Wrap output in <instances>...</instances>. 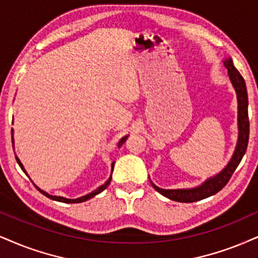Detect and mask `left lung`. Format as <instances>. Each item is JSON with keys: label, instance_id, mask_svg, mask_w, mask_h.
Listing matches in <instances>:
<instances>
[{"label": "left lung", "instance_id": "left-lung-1", "mask_svg": "<svg viewBox=\"0 0 258 258\" xmlns=\"http://www.w3.org/2000/svg\"><path fill=\"white\" fill-rule=\"evenodd\" d=\"M225 68L227 69L228 78L232 86H233L234 91L237 94V103H238V140L236 148H234L233 154L228 161L226 166H225L220 172L215 174V176L207 178L201 185L195 187H189V189H163L159 187L151 180L152 186L164 195L167 199L172 200L177 202H196L200 200L207 199V197L215 195V194L220 191V190L226 185L232 174H233L238 165L243 159L247 148V142H249V133H250V123L249 116H247V106H249V99H247V91L246 85L244 81L243 76L240 73L237 71V68L233 64L231 57L222 59Z\"/></svg>", "mask_w": 258, "mask_h": 258}]
</instances>
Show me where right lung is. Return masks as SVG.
Segmentation results:
<instances>
[{
  "label": "right lung",
  "mask_w": 258,
  "mask_h": 258,
  "mask_svg": "<svg viewBox=\"0 0 258 258\" xmlns=\"http://www.w3.org/2000/svg\"><path fill=\"white\" fill-rule=\"evenodd\" d=\"M13 135H14V130L12 129V142L14 141V139H13ZM126 139H128V135H125L124 136V138H122L119 140V142H118V148L120 147V146H122L124 142L126 141ZM15 159H17V161H18V164H19V166L21 167V170L24 171L25 173L27 174V172H26V170H25V167H24V165L21 164V161H20V159H19L18 157H15ZM113 165H114V161L112 164H111V174H112V171H113ZM110 182H111V176L109 177V179L106 180V182H105L103 185H100V186H98L97 189L95 190H93V191L92 192H90V194H87V195H85V196H81V197H78V199H67V197H63V196H53V195H50V194H47L46 191H44V190H41L40 187H38L37 185H36V187L38 190H39V191L43 194V195H45L46 197H49V199H51V200H55V201H58V202H63V203H81V202H85V201H87V200H90V199H92V197H94L95 195H98V194H100L101 191H103V190H105L107 187V185H109L110 184Z\"/></svg>",
  "instance_id": "obj_1"
}]
</instances>
